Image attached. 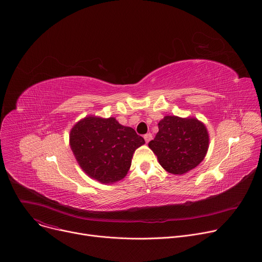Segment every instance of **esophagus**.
I'll use <instances>...</instances> for the list:
<instances>
[{
    "label": "esophagus",
    "mask_w": 262,
    "mask_h": 262,
    "mask_svg": "<svg viewBox=\"0 0 262 262\" xmlns=\"http://www.w3.org/2000/svg\"><path fill=\"white\" fill-rule=\"evenodd\" d=\"M151 138H152V136H151V134H150V133H148V134L144 135V140H145V142H146V143H148V142L151 140Z\"/></svg>",
    "instance_id": "esophagus-1"
}]
</instances>
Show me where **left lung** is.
Listing matches in <instances>:
<instances>
[{"label": "left lung", "instance_id": "obj_1", "mask_svg": "<svg viewBox=\"0 0 262 262\" xmlns=\"http://www.w3.org/2000/svg\"><path fill=\"white\" fill-rule=\"evenodd\" d=\"M148 147L160 165L172 175H183L198 166L210 144L206 126L195 117L165 116Z\"/></svg>", "mask_w": 262, "mask_h": 262}]
</instances>
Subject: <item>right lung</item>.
<instances>
[{"instance_id":"1","label":"right lung","mask_w":262,"mask_h":262,"mask_svg":"<svg viewBox=\"0 0 262 262\" xmlns=\"http://www.w3.org/2000/svg\"><path fill=\"white\" fill-rule=\"evenodd\" d=\"M145 143L129 126L114 117L87 116L73 126L69 145L87 176L103 184L123 179L132 165L135 150Z\"/></svg>"}]
</instances>
